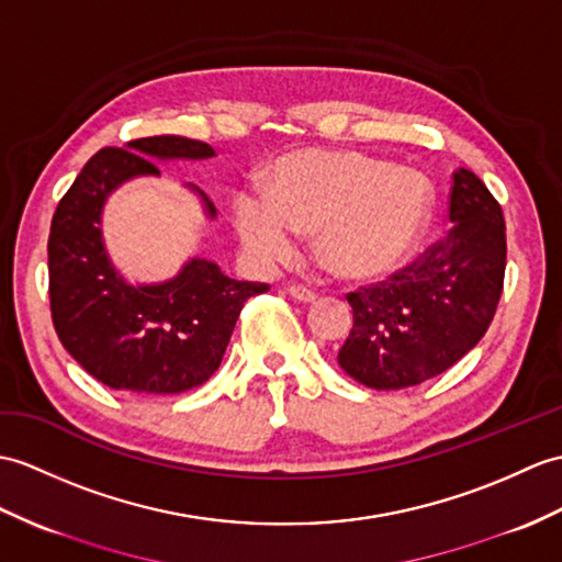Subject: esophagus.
Returning a JSON list of instances; mask_svg holds the SVG:
<instances>
[{"label":"esophagus","mask_w":562,"mask_h":562,"mask_svg":"<svg viewBox=\"0 0 562 562\" xmlns=\"http://www.w3.org/2000/svg\"><path fill=\"white\" fill-rule=\"evenodd\" d=\"M286 292H290V296L296 299V302H304V304L316 302V292H311L308 286H304V284H292Z\"/></svg>","instance_id":"34e87169"}]
</instances>
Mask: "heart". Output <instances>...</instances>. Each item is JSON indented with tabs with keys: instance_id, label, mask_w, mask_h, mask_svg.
Wrapping results in <instances>:
<instances>
[{
	"instance_id": "heart-1",
	"label": "heart",
	"mask_w": 562,
	"mask_h": 562,
	"mask_svg": "<svg viewBox=\"0 0 562 562\" xmlns=\"http://www.w3.org/2000/svg\"><path fill=\"white\" fill-rule=\"evenodd\" d=\"M434 201L419 169L357 150L302 148L270 165L266 191L234 195L232 215L260 268L292 260L299 232H318V258L335 278L378 282L419 246Z\"/></svg>"
}]
</instances>
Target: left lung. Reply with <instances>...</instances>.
Returning <instances> with one entry per match:
<instances>
[{
  "instance_id": "8db88e82",
  "label": "left lung",
  "mask_w": 562,
  "mask_h": 562,
  "mask_svg": "<svg viewBox=\"0 0 562 562\" xmlns=\"http://www.w3.org/2000/svg\"><path fill=\"white\" fill-rule=\"evenodd\" d=\"M452 229L385 282L347 294L355 311L337 361L373 390L436 378L479 345L498 308L505 278V220L474 172L458 169Z\"/></svg>"
}]
</instances>
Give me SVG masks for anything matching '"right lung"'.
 <instances>
[{"mask_svg":"<svg viewBox=\"0 0 562 562\" xmlns=\"http://www.w3.org/2000/svg\"><path fill=\"white\" fill-rule=\"evenodd\" d=\"M215 150L184 136L128 140L102 148L86 162L52 217L49 308L64 349L114 390L177 395L211 378L246 299L268 284L227 278L207 258L187 260L175 278L128 282L104 249L102 207L110 193L136 177H160L153 160H205ZM201 195L203 211L215 205Z\"/></svg>","mask_w":562,"mask_h":562,"instance_id":"add662e5","label":"right lung"}]
</instances>
